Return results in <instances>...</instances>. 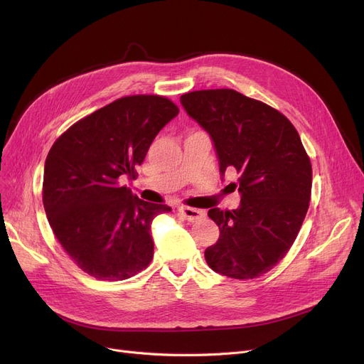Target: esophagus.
Wrapping results in <instances>:
<instances>
[{
    "label": "esophagus",
    "instance_id": "34e87169",
    "mask_svg": "<svg viewBox=\"0 0 364 364\" xmlns=\"http://www.w3.org/2000/svg\"><path fill=\"white\" fill-rule=\"evenodd\" d=\"M178 213L183 215L184 220L190 223H196L205 217V211L196 208H190V206H178Z\"/></svg>",
    "mask_w": 364,
    "mask_h": 364
}]
</instances>
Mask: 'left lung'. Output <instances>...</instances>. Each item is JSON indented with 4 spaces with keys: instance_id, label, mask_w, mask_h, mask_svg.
I'll use <instances>...</instances> for the list:
<instances>
[{
    "instance_id": "left-lung-1",
    "label": "left lung",
    "mask_w": 364,
    "mask_h": 364,
    "mask_svg": "<svg viewBox=\"0 0 364 364\" xmlns=\"http://www.w3.org/2000/svg\"><path fill=\"white\" fill-rule=\"evenodd\" d=\"M180 100L211 136L221 174L230 168L239 174L240 208L208 211L220 239L205 259L228 277H259L288 254L310 206L313 169L299 134L277 109L230 88L186 92Z\"/></svg>"
}]
</instances>
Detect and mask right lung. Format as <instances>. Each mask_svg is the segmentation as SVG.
Wrapping results in <instances>:
<instances>
[{
	"label": "right lung",
	"mask_w": 364,
	"mask_h": 364,
	"mask_svg": "<svg viewBox=\"0 0 364 364\" xmlns=\"http://www.w3.org/2000/svg\"><path fill=\"white\" fill-rule=\"evenodd\" d=\"M164 95H127L75 122L51 146L43 203L51 230L82 272L118 282L153 258L150 224L171 211L134 196L124 184L158 132L178 114Z\"/></svg>",
	"instance_id": "obj_1"
}]
</instances>
